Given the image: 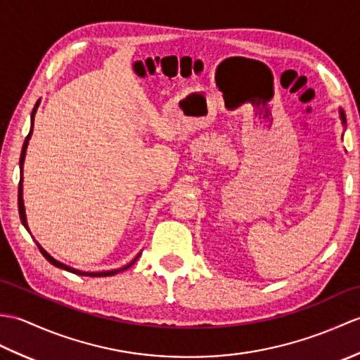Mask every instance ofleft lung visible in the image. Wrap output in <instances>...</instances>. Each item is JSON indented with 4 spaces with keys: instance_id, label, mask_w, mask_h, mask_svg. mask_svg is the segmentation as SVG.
I'll return each mask as SVG.
<instances>
[{
    "instance_id": "8db88e82",
    "label": "left lung",
    "mask_w": 360,
    "mask_h": 360,
    "mask_svg": "<svg viewBox=\"0 0 360 360\" xmlns=\"http://www.w3.org/2000/svg\"><path fill=\"white\" fill-rule=\"evenodd\" d=\"M340 119H342V124L345 125L347 124V119H345V112H343V110H340Z\"/></svg>"
}]
</instances>
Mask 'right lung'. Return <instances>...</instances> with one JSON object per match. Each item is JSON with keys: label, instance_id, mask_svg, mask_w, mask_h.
Listing matches in <instances>:
<instances>
[{"label": "right lung", "instance_id": "1", "mask_svg": "<svg viewBox=\"0 0 360 360\" xmlns=\"http://www.w3.org/2000/svg\"><path fill=\"white\" fill-rule=\"evenodd\" d=\"M38 105H40V101H38L37 103H35V106H34V110H32V114H30V120H32V124H30V131H29V134L26 136V141H25V143H22V150H21V156H20V184H18V212H20V219H21V223H22V226H25L26 229H27V232H29V226H27V221H26V212H25V202H22V164H25V158H26V148H27V143H29V139H30V136H32V128H34V117H35V112H37V108H38ZM37 243V241H35ZM37 246H38V249H40V252L43 254V257L48 259V262L52 264V266H56V267H60V269H65V271H68V272H72V274H77V275H85V277H108V275H116V274H119V272H122V271H125V269H128L129 266H133L134 264V262L137 258H139V255H137L131 263H128L127 266H124V267H120V269H112V271H103V272H83V271H77V269H74V267H71V266H66V264H63V263H60V262H57L56 258L53 257H51L48 252H46L40 244L37 243Z\"/></svg>", "mask_w": 360, "mask_h": 360}]
</instances>
